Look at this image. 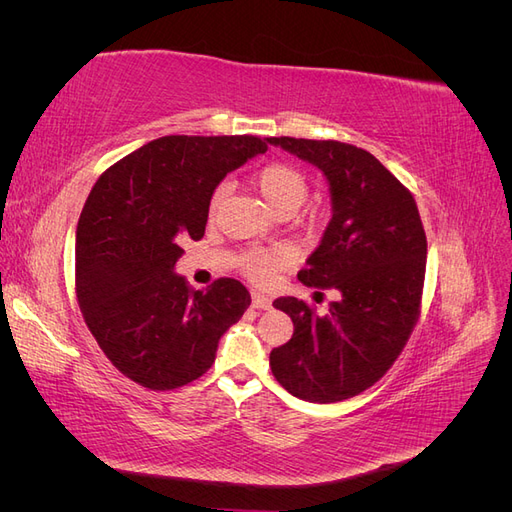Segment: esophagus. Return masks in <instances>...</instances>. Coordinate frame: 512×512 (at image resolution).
Masks as SVG:
<instances>
[{"instance_id": "34e87169", "label": "esophagus", "mask_w": 512, "mask_h": 512, "mask_svg": "<svg viewBox=\"0 0 512 512\" xmlns=\"http://www.w3.org/2000/svg\"><path fill=\"white\" fill-rule=\"evenodd\" d=\"M252 305H254L256 309H269V307H271V297H267L265 292L254 290V292H252Z\"/></svg>"}]
</instances>
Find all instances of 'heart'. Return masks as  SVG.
I'll use <instances>...</instances> for the list:
<instances>
[{"label":"heart","mask_w":512,"mask_h":512,"mask_svg":"<svg viewBox=\"0 0 512 512\" xmlns=\"http://www.w3.org/2000/svg\"><path fill=\"white\" fill-rule=\"evenodd\" d=\"M254 183L260 196L267 200V205L275 213H284V211L294 213L305 203L307 192H309L307 179L301 170L280 162L262 168L254 177ZM228 192H230V183H220L218 188H215L209 203L211 215L218 213ZM286 262H288V256L282 250H254L250 254H245L243 271L250 275L254 282L269 284L275 277V273L280 271Z\"/></svg>","instance_id":"b5f03b06"}]
</instances>
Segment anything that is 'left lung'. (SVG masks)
<instances>
[{
    "label": "left lung",
    "instance_id": "left-lung-1",
    "mask_svg": "<svg viewBox=\"0 0 512 512\" xmlns=\"http://www.w3.org/2000/svg\"><path fill=\"white\" fill-rule=\"evenodd\" d=\"M267 143L329 183L331 220L299 280L339 294L324 316L294 297L273 301L294 333L271 350V371L294 397L335 404L374 386L408 342L425 280L423 222L412 194L369 151L290 136Z\"/></svg>",
    "mask_w": 512,
    "mask_h": 512
}]
</instances>
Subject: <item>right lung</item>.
Returning <instances> with one entry per match:
<instances>
[{
  "label": "right lung",
  "instance_id": "1",
  "mask_svg": "<svg viewBox=\"0 0 512 512\" xmlns=\"http://www.w3.org/2000/svg\"><path fill=\"white\" fill-rule=\"evenodd\" d=\"M265 151L256 136H162L96 181L76 226V297L123 376L153 391L200 378L250 307L241 282L192 290L175 265L205 235L220 181Z\"/></svg>",
  "mask_w": 512,
  "mask_h": 512
}]
</instances>
